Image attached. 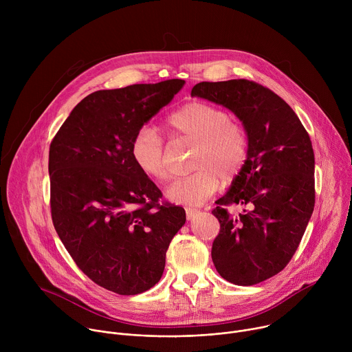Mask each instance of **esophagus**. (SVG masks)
<instances>
[{
    "instance_id": "obj_1",
    "label": "esophagus",
    "mask_w": 352,
    "mask_h": 352,
    "mask_svg": "<svg viewBox=\"0 0 352 352\" xmlns=\"http://www.w3.org/2000/svg\"><path fill=\"white\" fill-rule=\"evenodd\" d=\"M185 212H186V219L188 220H193L197 216V213H199V210L193 209V208H186Z\"/></svg>"
}]
</instances>
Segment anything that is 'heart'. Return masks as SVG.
Instances as JSON below:
<instances>
[{
	"label": "heart",
	"mask_w": 352,
	"mask_h": 352,
	"mask_svg": "<svg viewBox=\"0 0 352 352\" xmlns=\"http://www.w3.org/2000/svg\"><path fill=\"white\" fill-rule=\"evenodd\" d=\"M173 138L196 142L190 175L173 182L166 196L175 204L199 206L217 190L220 179L234 178L248 155L245 129L230 121L220 107L195 102L174 111L166 121ZM131 156L136 167L148 178L166 182L171 177L162 135L152 126H142L131 143Z\"/></svg>",
	"instance_id": "obj_1"
}]
</instances>
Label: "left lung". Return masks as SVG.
<instances>
[{
  "instance_id": "1",
  "label": "left lung",
  "mask_w": 352,
  "mask_h": 352,
  "mask_svg": "<svg viewBox=\"0 0 352 352\" xmlns=\"http://www.w3.org/2000/svg\"><path fill=\"white\" fill-rule=\"evenodd\" d=\"M190 96L228 109L246 132V160L212 212L220 221L212 259L232 284L262 283L291 261L314 213L311 138L284 100L259 83L200 82ZM230 204L243 206L244 212L231 217L223 209Z\"/></svg>"
}]
</instances>
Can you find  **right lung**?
Returning <instances> with one entry per match:
<instances>
[{
    "mask_svg": "<svg viewBox=\"0 0 352 352\" xmlns=\"http://www.w3.org/2000/svg\"><path fill=\"white\" fill-rule=\"evenodd\" d=\"M184 85L170 79L97 90L71 111L50 144L56 231L78 267L120 295L160 281L168 245L186 221L184 208L159 205L160 189L131 156L136 132Z\"/></svg>",
    "mask_w": 352,
    "mask_h": 352,
    "instance_id": "right-lung-1",
    "label": "right lung"
}]
</instances>
